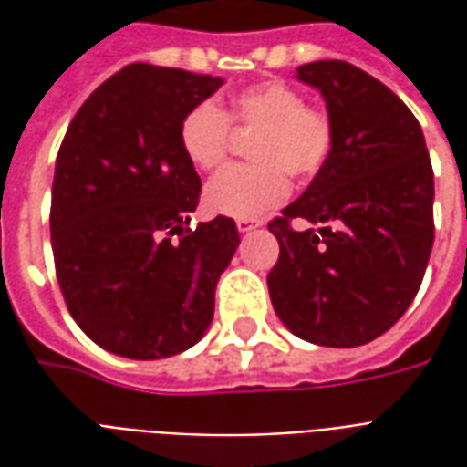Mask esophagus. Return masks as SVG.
Instances as JSON below:
<instances>
[{"mask_svg":"<svg viewBox=\"0 0 467 467\" xmlns=\"http://www.w3.org/2000/svg\"><path fill=\"white\" fill-rule=\"evenodd\" d=\"M260 220H237V230L240 233H250V230H254V227H260Z\"/></svg>","mask_w":467,"mask_h":467,"instance_id":"obj_1","label":"esophagus"}]
</instances>
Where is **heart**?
<instances>
[{
    "mask_svg": "<svg viewBox=\"0 0 467 467\" xmlns=\"http://www.w3.org/2000/svg\"><path fill=\"white\" fill-rule=\"evenodd\" d=\"M257 130L250 154L257 162L233 164L204 187V207L213 214L253 220L290 194V172L310 180L333 154L330 117L307 107L305 97L285 82L244 87L230 99V109L214 102L194 105L180 122V147L197 170L224 162L233 124Z\"/></svg>",
    "mask_w": 467,
    "mask_h": 467,
    "instance_id": "b5f03b06",
    "label": "heart"
}]
</instances>
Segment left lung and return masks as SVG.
I'll list each match as a JSON object with an SVG mask.
<instances>
[{"instance_id": "left-lung-1", "label": "left lung", "mask_w": 467, "mask_h": 467, "mask_svg": "<svg viewBox=\"0 0 467 467\" xmlns=\"http://www.w3.org/2000/svg\"><path fill=\"white\" fill-rule=\"evenodd\" d=\"M320 89L333 154L267 224L280 257L267 275L285 327L307 343L355 348L380 337L418 295L432 250L431 154L400 97L340 59L297 67ZM293 219L314 224L303 234Z\"/></svg>"}]
</instances>
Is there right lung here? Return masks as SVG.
Returning a JSON list of instances; mask_svg holds the SVG:
<instances>
[{
  "mask_svg": "<svg viewBox=\"0 0 467 467\" xmlns=\"http://www.w3.org/2000/svg\"><path fill=\"white\" fill-rule=\"evenodd\" d=\"M223 77L137 62L69 122L52 182V253L75 323L99 348L160 360L213 323L214 287L240 234L230 217L190 224L202 180L180 122Z\"/></svg>",
  "mask_w": 467,
  "mask_h": 467,
  "instance_id": "right-lung-1",
  "label": "right lung"
}]
</instances>
